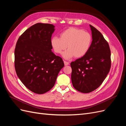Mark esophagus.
Here are the masks:
<instances>
[{
    "instance_id": "esophagus-1",
    "label": "esophagus",
    "mask_w": 126,
    "mask_h": 126,
    "mask_svg": "<svg viewBox=\"0 0 126 126\" xmlns=\"http://www.w3.org/2000/svg\"><path fill=\"white\" fill-rule=\"evenodd\" d=\"M63 63L64 64V66H67V65H68V64H69V63L67 62H66V61H64Z\"/></svg>"
}]
</instances>
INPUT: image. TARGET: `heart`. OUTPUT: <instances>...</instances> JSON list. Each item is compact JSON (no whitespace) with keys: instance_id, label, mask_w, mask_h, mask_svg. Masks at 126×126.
<instances>
[{"instance_id":"obj_1","label":"heart","mask_w":126,"mask_h":126,"mask_svg":"<svg viewBox=\"0 0 126 126\" xmlns=\"http://www.w3.org/2000/svg\"><path fill=\"white\" fill-rule=\"evenodd\" d=\"M92 43V36L88 32L81 29L70 28L60 34V38H52L51 45L55 52L61 54L66 59H69L74 56L76 58H81L89 51Z\"/></svg>"}]
</instances>
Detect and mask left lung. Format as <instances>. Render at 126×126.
Returning a JSON list of instances; mask_svg holds the SVG:
<instances>
[{"mask_svg": "<svg viewBox=\"0 0 126 126\" xmlns=\"http://www.w3.org/2000/svg\"><path fill=\"white\" fill-rule=\"evenodd\" d=\"M92 43L89 51L80 58L70 63L71 81L75 88L89 93L99 87L111 67L109 46L101 33L90 25Z\"/></svg>", "mask_w": 126, "mask_h": 126, "instance_id": "obj_1", "label": "left lung"}]
</instances>
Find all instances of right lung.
Masks as SVG:
<instances>
[{"label": "right lung", "mask_w": 126, "mask_h": 126, "mask_svg": "<svg viewBox=\"0 0 126 126\" xmlns=\"http://www.w3.org/2000/svg\"><path fill=\"white\" fill-rule=\"evenodd\" d=\"M52 24L37 23L19 37L15 49V67L22 83L37 94H43L54 86L64 66L61 57L52 52Z\"/></svg>", "instance_id": "right-lung-1"}]
</instances>
